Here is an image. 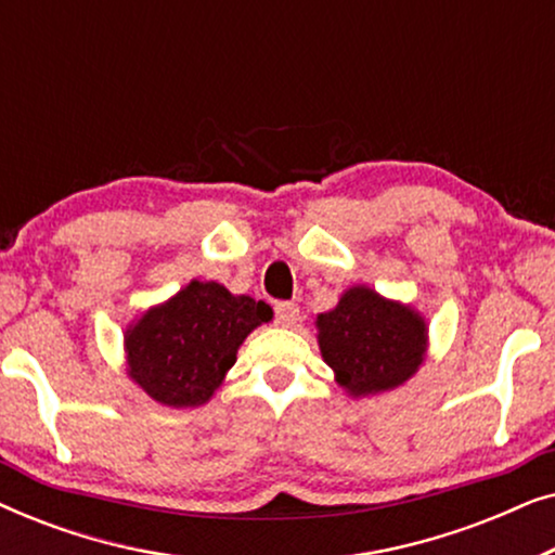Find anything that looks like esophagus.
<instances>
[{
  "label": "esophagus",
  "instance_id": "obj_1",
  "mask_svg": "<svg viewBox=\"0 0 555 555\" xmlns=\"http://www.w3.org/2000/svg\"><path fill=\"white\" fill-rule=\"evenodd\" d=\"M275 321L283 328H293L300 321V308L295 302H278L275 306Z\"/></svg>",
  "mask_w": 555,
  "mask_h": 555
}]
</instances>
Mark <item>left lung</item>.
<instances>
[{"instance_id":"1","label":"left lung","mask_w":555,"mask_h":555,"mask_svg":"<svg viewBox=\"0 0 555 555\" xmlns=\"http://www.w3.org/2000/svg\"><path fill=\"white\" fill-rule=\"evenodd\" d=\"M318 348L351 399L404 386L427 359L429 325L409 302L351 285L338 306L315 318Z\"/></svg>"}]
</instances>
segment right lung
Returning a JSON list of instances; mask_svg holds the SVG:
<instances>
[{
    "label": "right lung",
    "instance_id": "add662e5",
    "mask_svg": "<svg viewBox=\"0 0 555 555\" xmlns=\"http://www.w3.org/2000/svg\"><path fill=\"white\" fill-rule=\"evenodd\" d=\"M268 321V302L234 295L215 280H192L128 323L126 374L158 404L202 406L222 386L245 338Z\"/></svg>",
    "mask_w": 555,
    "mask_h": 555
}]
</instances>
